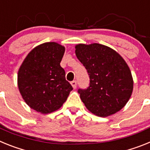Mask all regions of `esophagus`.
Returning <instances> with one entry per match:
<instances>
[{"mask_svg": "<svg viewBox=\"0 0 150 150\" xmlns=\"http://www.w3.org/2000/svg\"><path fill=\"white\" fill-rule=\"evenodd\" d=\"M76 84H77V83H76V81L71 82V86H72V87L74 88V89L76 88Z\"/></svg>", "mask_w": 150, "mask_h": 150, "instance_id": "obj_1", "label": "esophagus"}]
</instances>
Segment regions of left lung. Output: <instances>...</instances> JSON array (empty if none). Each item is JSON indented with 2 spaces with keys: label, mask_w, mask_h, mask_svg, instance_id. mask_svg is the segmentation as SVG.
<instances>
[{
  "label": "left lung",
  "mask_w": 150,
  "mask_h": 150,
  "mask_svg": "<svg viewBox=\"0 0 150 150\" xmlns=\"http://www.w3.org/2000/svg\"><path fill=\"white\" fill-rule=\"evenodd\" d=\"M75 49L90 79L88 88L78 89L85 106L101 117L120 111L133 91V78L126 62L115 50L99 43H80Z\"/></svg>",
  "instance_id": "obj_1"
}]
</instances>
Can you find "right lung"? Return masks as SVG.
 <instances>
[{"mask_svg": "<svg viewBox=\"0 0 150 150\" xmlns=\"http://www.w3.org/2000/svg\"><path fill=\"white\" fill-rule=\"evenodd\" d=\"M64 51V46L59 43H44L33 49L22 62L18 72V87L31 109L43 114L54 112L72 91L60 65Z\"/></svg>", "mask_w": 150, "mask_h": 150, "instance_id": "add662e5", "label": "right lung"}]
</instances>
